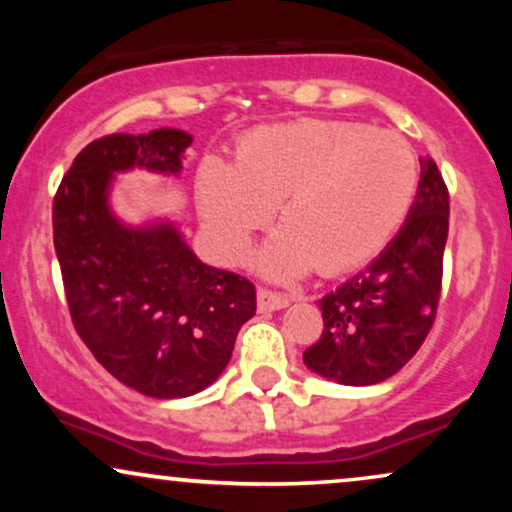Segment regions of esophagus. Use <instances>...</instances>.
<instances>
[{
	"label": "esophagus",
	"instance_id": "34e87169",
	"mask_svg": "<svg viewBox=\"0 0 512 512\" xmlns=\"http://www.w3.org/2000/svg\"><path fill=\"white\" fill-rule=\"evenodd\" d=\"M291 303V298L286 293L272 291V289H260L257 291V308L260 313H272V310H281Z\"/></svg>",
	"mask_w": 512,
	"mask_h": 512
}]
</instances>
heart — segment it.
<instances>
[{"mask_svg":"<svg viewBox=\"0 0 512 512\" xmlns=\"http://www.w3.org/2000/svg\"><path fill=\"white\" fill-rule=\"evenodd\" d=\"M419 187V161L392 132L356 122L298 120L255 129L231 166L209 163L199 204L221 250L243 257L279 204L284 231L264 272L291 279L354 269L385 248Z\"/></svg>","mask_w":512,"mask_h":512,"instance_id":"heart-1","label":"heart"}]
</instances>
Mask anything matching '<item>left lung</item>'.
<instances>
[{
    "label": "left lung",
    "instance_id": "1",
    "mask_svg": "<svg viewBox=\"0 0 512 512\" xmlns=\"http://www.w3.org/2000/svg\"><path fill=\"white\" fill-rule=\"evenodd\" d=\"M450 195L433 158L407 221L363 272L320 301L322 334L303 351L310 370L342 385H375L419 351L436 322Z\"/></svg>",
    "mask_w": 512,
    "mask_h": 512
}]
</instances>
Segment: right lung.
<instances>
[{
	"label": "right lung",
	"instance_id": "obj_1",
	"mask_svg": "<svg viewBox=\"0 0 512 512\" xmlns=\"http://www.w3.org/2000/svg\"><path fill=\"white\" fill-rule=\"evenodd\" d=\"M182 129L108 134L81 149L52 202V238L74 330L122 385L190 397L228 366L255 315V284L204 264L173 223L129 228L108 207L115 173H180Z\"/></svg>",
	"mask_w": 512,
	"mask_h": 512
}]
</instances>
